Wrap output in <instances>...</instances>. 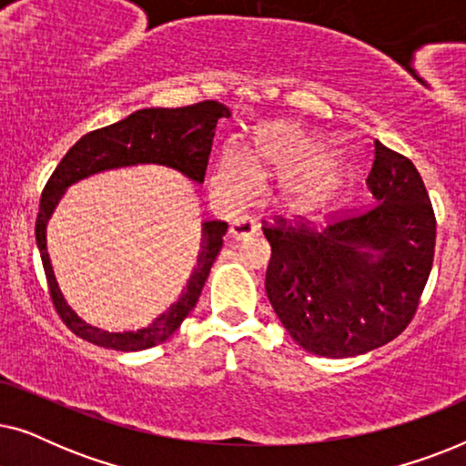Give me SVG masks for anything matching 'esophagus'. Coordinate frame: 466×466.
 <instances>
[{"instance_id":"esophagus-1","label":"esophagus","mask_w":466,"mask_h":466,"mask_svg":"<svg viewBox=\"0 0 466 466\" xmlns=\"http://www.w3.org/2000/svg\"><path fill=\"white\" fill-rule=\"evenodd\" d=\"M257 233L258 225L250 218V216H239V218L231 225V228H228V235H231L235 241H246Z\"/></svg>"}]
</instances>
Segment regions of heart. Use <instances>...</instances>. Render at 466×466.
Instances as JSON below:
<instances>
[{
	"instance_id": "b5f03b06",
	"label": "heart",
	"mask_w": 466,
	"mask_h": 466,
	"mask_svg": "<svg viewBox=\"0 0 466 466\" xmlns=\"http://www.w3.org/2000/svg\"><path fill=\"white\" fill-rule=\"evenodd\" d=\"M318 139L295 120L260 125L252 150L227 144L214 165L209 188L228 209H239L258 193L260 177L279 174L278 197L290 212H311L329 203L343 182L337 152H316Z\"/></svg>"
}]
</instances>
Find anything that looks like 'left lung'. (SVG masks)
<instances>
[{
  "instance_id": "8db88e82",
  "label": "left lung",
  "mask_w": 466,
  "mask_h": 466,
  "mask_svg": "<svg viewBox=\"0 0 466 466\" xmlns=\"http://www.w3.org/2000/svg\"><path fill=\"white\" fill-rule=\"evenodd\" d=\"M371 206L324 225H265V289L303 350L359 356L392 341L416 314L435 257L437 222L416 165L375 139Z\"/></svg>"
}]
</instances>
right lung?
Segmentation results:
<instances>
[{
  "mask_svg": "<svg viewBox=\"0 0 466 466\" xmlns=\"http://www.w3.org/2000/svg\"><path fill=\"white\" fill-rule=\"evenodd\" d=\"M231 116V110L218 101H201L187 107H146L118 120L104 129L86 133L80 137L67 155L61 158L42 190L40 212L35 220V241L40 248L44 273L48 279L50 299L56 314L67 324V329L95 346L118 350V352H137L163 343L176 333L193 308L199 301L203 284L209 276L216 257L222 248V235L227 233V222L208 220L201 228V248L197 254V267L190 273L182 295L167 311L155 318L148 327L125 333H107L91 327L63 299L56 284L53 265L46 250V225L56 203L72 184L85 180L93 174L107 169L129 167V165L155 163L182 171L195 182H203L208 167V157L212 152L216 123Z\"/></svg>",
  "mask_w": 466,
  "mask_h": 466,
  "instance_id": "1",
  "label": "right lung"
}]
</instances>
